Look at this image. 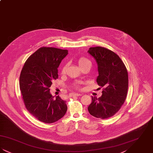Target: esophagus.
I'll use <instances>...</instances> for the list:
<instances>
[{
	"label": "esophagus",
	"mask_w": 153,
	"mask_h": 153,
	"mask_svg": "<svg viewBox=\"0 0 153 153\" xmlns=\"http://www.w3.org/2000/svg\"><path fill=\"white\" fill-rule=\"evenodd\" d=\"M81 94H78V93H73L72 94V96H81Z\"/></svg>",
	"instance_id": "34e87169"
}]
</instances>
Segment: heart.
Wrapping results in <instances>:
<instances>
[{"label":"heart","instance_id":"heart-1","mask_svg":"<svg viewBox=\"0 0 153 153\" xmlns=\"http://www.w3.org/2000/svg\"><path fill=\"white\" fill-rule=\"evenodd\" d=\"M77 64L79 66H80V68H82V67H84L85 66L91 65V62L85 57H80L77 60ZM66 69V65H65L62 67L61 69V73L62 74L65 73ZM77 88H79V86L77 85Z\"/></svg>","mask_w":153,"mask_h":153}]
</instances>
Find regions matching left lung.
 Instances as JSON below:
<instances>
[{"mask_svg":"<svg viewBox=\"0 0 153 153\" xmlns=\"http://www.w3.org/2000/svg\"><path fill=\"white\" fill-rule=\"evenodd\" d=\"M88 53L96 61V81L103 88L101 97L92 96L88 109L94 117L107 119L114 115L125 101L128 86L127 71L120 58L109 49L97 46L90 48Z\"/></svg>","mask_w":153,"mask_h":153,"instance_id":"8db88e82","label":"left lung"}]
</instances>
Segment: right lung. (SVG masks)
I'll return each mask as SVG.
<instances>
[{"mask_svg":"<svg viewBox=\"0 0 153 153\" xmlns=\"http://www.w3.org/2000/svg\"><path fill=\"white\" fill-rule=\"evenodd\" d=\"M67 50L42 47L31 55L22 68L19 87L26 108L38 120L46 123L57 122L67 111L66 101L51 95L49 88L58 79L61 62Z\"/></svg>","mask_w":153,"mask_h":153,"instance_id":"1","label":"right lung"}]
</instances>
